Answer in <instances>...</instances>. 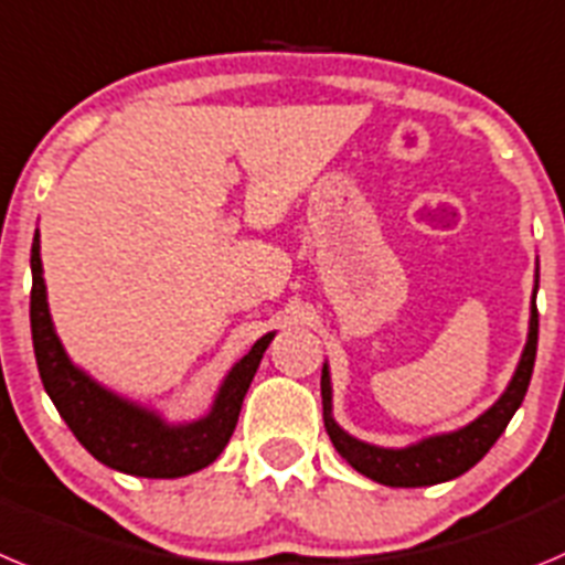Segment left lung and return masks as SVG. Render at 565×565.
<instances>
[{
  "label": "left lung",
  "mask_w": 565,
  "mask_h": 565,
  "mask_svg": "<svg viewBox=\"0 0 565 565\" xmlns=\"http://www.w3.org/2000/svg\"><path fill=\"white\" fill-rule=\"evenodd\" d=\"M535 292H537V273H535ZM535 292H532V315H530V334H526V345L518 360V369L512 374L510 385L492 408H487L479 419H472L470 425L450 434H436L428 439L416 441L408 447H377L369 441H360L354 436L345 434L332 416V380H329V365L323 363V374H320V396H323V425L332 439L334 450L343 456L349 465L358 472H363L365 479L377 481L385 487H430L450 481L461 472L470 470L472 465H479L487 456L498 436L504 434L510 425L512 414L521 408L526 388H530L532 369H535V352H537V307Z\"/></svg>",
  "instance_id": "1"
}]
</instances>
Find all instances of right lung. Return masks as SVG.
Returning <instances> with one entry per match:
<instances>
[{
	"label": "right lung",
	"mask_w": 565,
	"mask_h": 565,
	"mask_svg": "<svg viewBox=\"0 0 565 565\" xmlns=\"http://www.w3.org/2000/svg\"><path fill=\"white\" fill-rule=\"evenodd\" d=\"M30 270H33L30 332H33L35 363H39L44 391L58 408L61 419L70 425L75 439L100 465L129 472V476H143V479H180L216 461V456L231 441L253 374L276 332L258 338L250 352L227 371L207 416L185 422V425H171L154 411L140 408L95 383L67 358L50 318L39 231L30 250Z\"/></svg>",
	"instance_id": "add662e5"
}]
</instances>
